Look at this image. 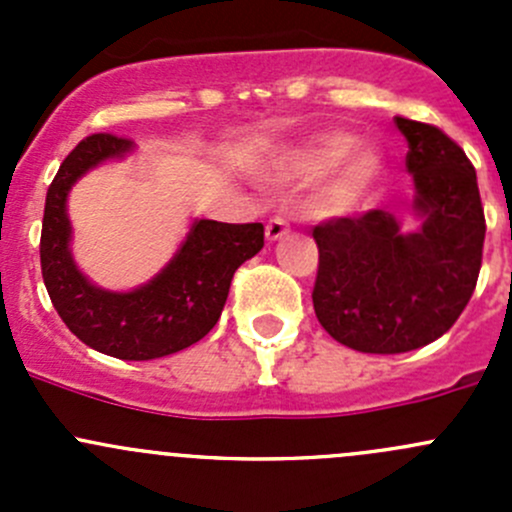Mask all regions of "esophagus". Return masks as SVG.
Returning <instances> with one entry per match:
<instances>
[{
  "label": "esophagus",
  "instance_id": "esophagus-1",
  "mask_svg": "<svg viewBox=\"0 0 512 512\" xmlns=\"http://www.w3.org/2000/svg\"><path fill=\"white\" fill-rule=\"evenodd\" d=\"M287 232H289V225H287L285 218H272L270 223H267V227H265V237L270 242L282 240V237H285Z\"/></svg>",
  "mask_w": 512,
  "mask_h": 512
}]
</instances>
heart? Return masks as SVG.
<instances>
[{"mask_svg": "<svg viewBox=\"0 0 512 512\" xmlns=\"http://www.w3.org/2000/svg\"><path fill=\"white\" fill-rule=\"evenodd\" d=\"M386 175V156L376 146H359V138L347 131H329L299 148L277 168L275 180L282 185L322 183L319 203L334 215L364 208Z\"/></svg>", "mask_w": 512, "mask_h": 512, "instance_id": "obj_1", "label": "heart"}]
</instances>
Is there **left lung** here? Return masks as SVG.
Wrapping results in <instances>:
<instances>
[{"mask_svg":"<svg viewBox=\"0 0 512 512\" xmlns=\"http://www.w3.org/2000/svg\"><path fill=\"white\" fill-rule=\"evenodd\" d=\"M409 143L416 230L389 210L334 218L312 230L319 324L344 347L404 354L436 342L466 309L483 260L485 218L476 168L441 128L396 116Z\"/></svg>","mask_w":512,"mask_h":512,"instance_id":"left-lung-1","label":"left lung"}]
</instances>
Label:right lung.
Masks as SVG:
<instances>
[{"label":"right lung","instance_id":"add662e5","mask_svg":"<svg viewBox=\"0 0 512 512\" xmlns=\"http://www.w3.org/2000/svg\"><path fill=\"white\" fill-rule=\"evenodd\" d=\"M133 141L96 133L66 156L49 185L41 223V275L66 327L96 352L126 361L168 356L200 342L223 314L232 275L265 245L262 223L195 220L168 265L146 285L111 292L94 285L71 255L69 190L103 160L126 158Z\"/></svg>","mask_w":512,"mask_h":512}]
</instances>
